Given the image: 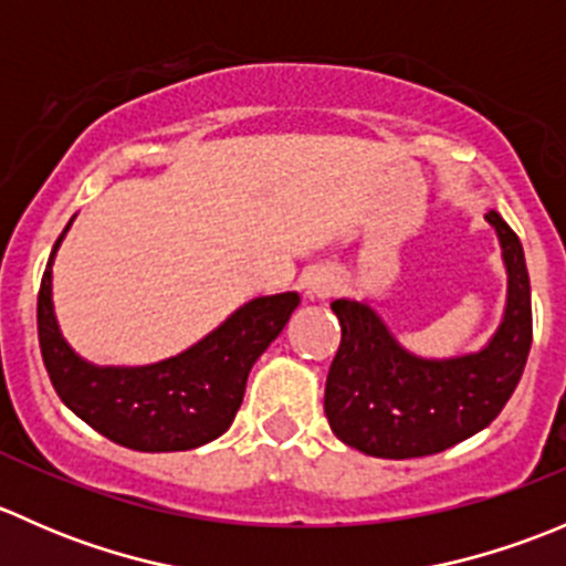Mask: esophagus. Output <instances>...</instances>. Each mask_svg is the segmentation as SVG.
<instances>
[{
    "mask_svg": "<svg viewBox=\"0 0 566 566\" xmlns=\"http://www.w3.org/2000/svg\"><path fill=\"white\" fill-rule=\"evenodd\" d=\"M334 290L336 276L331 271H315L306 279V295H312V298H325V295H331Z\"/></svg>",
    "mask_w": 566,
    "mask_h": 566,
    "instance_id": "esophagus-1",
    "label": "esophagus"
}]
</instances>
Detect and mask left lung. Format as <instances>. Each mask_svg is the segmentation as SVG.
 <instances>
[{
	"mask_svg": "<svg viewBox=\"0 0 566 566\" xmlns=\"http://www.w3.org/2000/svg\"><path fill=\"white\" fill-rule=\"evenodd\" d=\"M484 219L501 243L506 306L482 350L416 356L367 301L331 304L342 342L323 405L342 443L384 460L424 458L476 436L504 410L531 350V284L521 238L495 210Z\"/></svg>",
	"mask_w": 566,
	"mask_h": 566,
	"instance_id": "1",
	"label": "left lung"
}]
</instances>
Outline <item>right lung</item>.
<instances>
[{
  "label": "right lung",
  "mask_w": 566,
  "mask_h": 566,
  "mask_svg": "<svg viewBox=\"0 0 566 566\" xmlns=\"http://www.w3.org/2000/svg\"><path fill=\"white\" fill-rule=\"evenodd\" d=\"M65 232L54 243L38 295L40 353L62 402L95 432L134 452H186L224 436L243 402L251 367L282 334L301 295L251 298L197 345L164 361L98 367L67 345L54 315L51 265Z\"/></svg>",
  "instance_id": "add662e5"
}]
</instances>
